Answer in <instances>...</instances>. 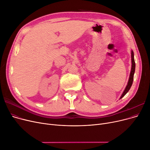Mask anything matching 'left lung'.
<instances>
[{"label": "left lung", "instance_id": "1", "mask_svg": "<svg viewBox=\"0 0 150 150\" xmlns=\"http://www.w3.org/2000/svg\"><path fill=\"white\" fill-rule=\"evenodd\" d=\"M131 62H132V66H131V73L129 75V80H128L127 84L126 85V87L122 93V96L120 97V99H122L126 93L128 92V91L131 88L132 84L133 82V79H134V74L135 72V60H134V52L132 50L131 51Z\"/></svg>", "mask_w": 150, "mask_h": 150}]
</instances>
